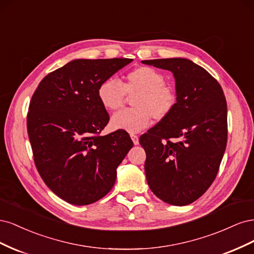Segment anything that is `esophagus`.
I'll list each match as a JSON object with an SVG mask.
<instances>
[{
    "label": "esophagus",
    "mask_w": 254,
    "mask_h": 254,
    "mask_svg": "<svg viewBox=\"0 0 254 254\" xmlns=\"http://www.w3.org/2000/svg\"><path fill=\"white\" fill-rule=\"evenodd\" d=\"M130 136H131V140H132L134 145H139V136L135 135V134H131Z\"/></svg>",
    "instance_id": "1"
}]
</instances>
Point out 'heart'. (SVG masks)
Instances as JSON below:
<instances>
[{
  "label": "heart",
  "mask_w": 254,
  "mask_h": 254,
  "mask_svg": "<svg viewBox=\"0 0 254 254\" xmlns=\"http://www.w3.org/2000/svg\"><path fill=\"white\" fill-rule=\"evenodd\" d=\"M128 95H136L132 106L135 109L123 110L111 118L115 130L137 133L147 128L151 117L161 121L170 114L176 105L173 88L165 84L164 76L151 67H136L125 76L122 83L113 77L104 80L97 89V96L104 108L115 111L122 108Z\"/></svg>",
  "instance_id": "b5f03b06"
}]
</instances>
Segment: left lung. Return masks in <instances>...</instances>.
I'll return each mask as SVG.
<instances>
[{"label":"left lung","mask_w":254,"mask_h":254,"mask_svg":"<svg viewBox=\"0 0 254 254\" xmlns=\"http://www.w3.org/2000/svg\"><path fill=\"white\" fill-rule=\"evenodd\" d=\"M171 71L176 84L173 111L141 135L146 180L152 193L173 205L202 196L216 177L227 146V102L220 84L187 58L143 60Z\"/></svg>","instance_id":"8db88e82"}]
</instances>
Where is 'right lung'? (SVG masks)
<instances>
[{
  "instance_id": "obj_1",
  "label": "right lung",
  "mask_w": 254,
  "mask_h": 254,
  "mask_svg": "<svg viewBox=\"0 0 254 254\" xmlns=\"http://www.w3.org/2000/svg\"><path fill=\"white\" fill-rule=\"evenodd\" d=\"M129 58L75 59L41 80L32 97L27 132L38 172L64 201L87 205L106 196L133 143L124 130L99 135L109 122L97 89Z\"/></svg>"
}]
</instances>
